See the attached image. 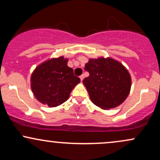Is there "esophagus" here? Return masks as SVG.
<instances>
[{"label":"esophagus","mask_w":160,"mask_h":160,"mask_svg":"<svg viewBox=\"0 0 160 160\" xmlns=\"http://www.w3.org/2000/svg\"><path fill=\"white\" fill-rule=\"evenodd\" d=\"M80 80H81V81H82V80H83V79H84V75L82 74L81 76L80 77Z\"/></svg>","instance_id":"obj_1"}]
</instances>
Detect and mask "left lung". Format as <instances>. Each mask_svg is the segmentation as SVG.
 Returning a JSON list of instances; mask_svg holds the SVG:
<instances>
[{"label": "left lung", "mask_w": 160, "mask_h": 160, "mask_svg": "<svg viewBox=\"0 0 160 160\" xmlns=\"http://www.w3.org/2000/svg\"><path fill=\"white\" fill-rule=\"evenodd\" d=\"M89 76L82 80L92 103L104 110L119 106L129 94L131 76L120 62L111 58H90L85 65Z\"/></svg>", "instance_id": "obj_1"}]
</instances>
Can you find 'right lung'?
<instances>
[{"mask_svg":"<svg viewBox=\"0 0 160 160\" xmlns=\"http://www.w3.org/2000/svg\"><path fill=\"white\" fill-rule=\"evenodd\" d=\"M63 56L47 60L36 68L31 78V87L36 98L53 108L68 100L80 79L68 66Z\"/></svg>","mask_w":160,"mask_h":160,"instance_id":"add662e5","label":"right lung"}]
</instances>
